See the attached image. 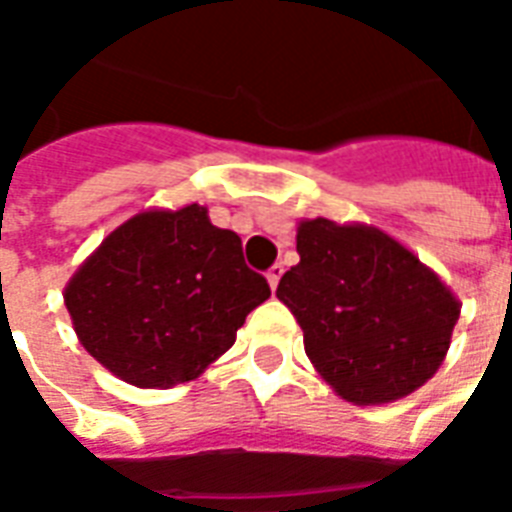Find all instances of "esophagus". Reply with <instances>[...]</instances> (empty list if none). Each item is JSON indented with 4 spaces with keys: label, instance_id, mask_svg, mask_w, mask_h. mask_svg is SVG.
Segmentation results:
<instances>
[{
    "label": "esophagus",
    "instance_id": "esophagus-1",
    "mask_svg": "<svg viewBox=\"0 0 512 512\" xmlns=\"http://www.w3.org/2000/svg\"><path fill=\"white\" fill-rule=\"evenodd\" d=\"M282 274H285V268H282V263H274V266L268 268V271H266V279H268V285H271V290H277V285H279V279H282Z\"/></svg>",
    "mask_w": 512,
    "mask_h": 512
}]
</instances>
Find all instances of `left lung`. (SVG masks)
Instances as JSON below:
<instances>
[{
  "label": "left lung",
  "instance_id": "left-lung-1",
  "mask_svg": "<svg viewBox=\"0 0 512 512\" xmlns=\"http://www.w3.org/2000/svg\"><path fill=\"white\" fill-rule=\"evenodd\" d=\"M299 263L277 296L318 376L354 406L411 395L439 370L461 301L411 249L370 224L301 219Z\"/></svg>",
  "mask_w": 512,
  "mask_h": 512
}]
</instances>
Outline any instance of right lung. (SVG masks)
<instances>
[{
	"label": "right lung",
	"instance_id": "1",
	"mask_svg": "<svg viewBox=\"0 0 512 512\" xmlns=\"http://www.w3.org/2000/svg\"><path fill=\"white\" fill-rule=\"evenodd\" d=\"M268 296L241 238L211 224L197 202L131 216L62 293L84 351L139 389L200 378Z\"/></svg>",
	"mask_w": 512,
	"mask_h": 512
}]
</instances>
